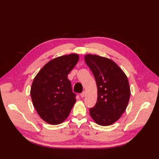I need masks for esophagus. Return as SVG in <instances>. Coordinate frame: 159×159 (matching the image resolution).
<instances>
[{
  "mask_svg": "<svg viewBox=\"0 0 159 159\" xmlns=\"http://www.w3.org/2000/svg\"><path fill=\"white\" fill-rule=\"evenodd\" d=\"M85 91H83L82 93H80L81 98H84V97H85Z\"/></svg>",
  "mask_w": 159,
  "mask_h": 159,
  "instance_id": "obj_1",
  "label": "esophagus"
}]
</instances>
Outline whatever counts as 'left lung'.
<instances>
[{
  "label": "left lung",
  "instance_id": "8db88e82",
  "mask_svg": "<svg viewBox=\"0 0 159 159\" xmlns=\"http://www.w3.org/2000/svg\"><path fill=\"white\" fill-rule=\"evenodd\" d=\"M85 61L95 77L98 100L89 109L94 121L102 126L113 124L125 111L131 95L127 77L113 60L87 54Z\"/></svg>",
  "mask_w": 159,
  "mask_h": 159
}]
</instances>
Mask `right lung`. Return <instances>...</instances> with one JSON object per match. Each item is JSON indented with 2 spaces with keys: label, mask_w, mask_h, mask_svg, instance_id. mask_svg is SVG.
I'll list each match as a JSON object with an SVG mask.
<instances>
[{
  "label": "right lung",
  "mask_w": 159,
  "mask_h": 159,
  "mask_svg": "<svg viewBox=\"0 0 159 159\" xmlns=\"http://www.w3.org/2000/svg\"><path fill=\"white\" fill-rule=\"evenodd\" d=\"M79 60L76 54L50 60L33 80L30 95L39 116L50 125H58L68 117L76 99L68 75Z\"/></svg>",
  "instance_id": "add662e5"
}]
</instances>
